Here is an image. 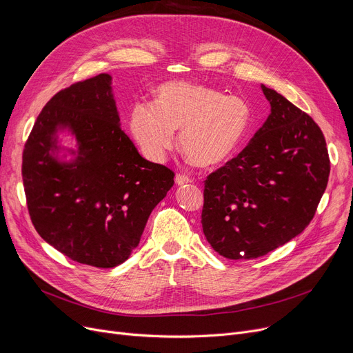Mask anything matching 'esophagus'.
I'll use <instances>...</instances> for the list:
<instances>
[{
  "label": "esophagus",
  "mask_w": 353,
  "mask_h": 353,
  "mask_svg": "<svg viewBox=\"0 0 353 353\" xmlns=\"http://www.w3.org/2000/svg\"><path fill=\"white\" fill-rule=\"evenodd\" d=\"M192 181H193V179H190L189 176H184V174L176 176V184H179V186H183V184H189Z\"/></svg>",
  "instance_id": "esophagus-1"
}]
</instances>
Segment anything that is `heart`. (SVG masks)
Returning a JSON list of instances; mask_svg holds the SVG:
<instances>
[{"instance_id": "obj_1", "label": "heart", "mask_w": 353, "mask_h": 353, "mask_svg": "<svg viewBox=\"0 0 353 353\" xmlns=\"http://www.w3.org/2000/svg\"><path fill=\"white\" fill-rule=\"evenodd\" d=\"M250 123L248 103L236 96L189 81H170L154 92V101H139L128 113V128L141 153L163 161L176 144L200 167L229 160Z\"/></svg>"}]
</instances>
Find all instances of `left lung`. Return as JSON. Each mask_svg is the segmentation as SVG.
I'll return each mask as SVG.
<instances>
[{
    "mask_svg": "<svg viewBox=\"0 0 353 353\" xmlns=\"http://www.w3.org/2000/svg\"><path fill=\"white\" fill-rule=\"evenodd\" d=\"M270 114L250 143L205 181L201 226L232 261L256 259L301 234L327 186L330 161L310 116L262 84Z\"/></svg>",
    "mask_w": 353,
    "mask_h": 353,
    "instance_id": "1",
    "label": "left lung"
}]
</instances>
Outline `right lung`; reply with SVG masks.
<instances>
[{
    "mask_svg": "<svg viewBox=\"0 0 353 353\" xmlns=\"http://www.w3.org/2000/svg\"><path fill=\"white\" fill-rule=\"evenodd\" d=\"M77 137L71 162L55 154L57 133ZM27 208L39 234L71 261L114 268L139 246L147 219L174 173L143 159L120 127L111 76L59 91L35 120L23 153Z\"/></svg>",
    "mask_w": 353,
    "mask_h": 353,
    "instance_id": "1",
    "label": "right lung"
}]
</instances>
